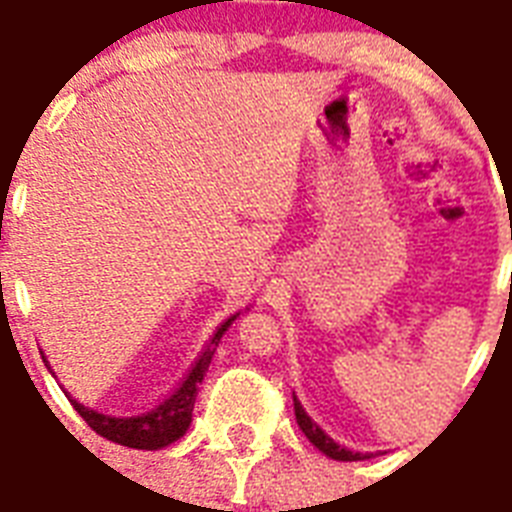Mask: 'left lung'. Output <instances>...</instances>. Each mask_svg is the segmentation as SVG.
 Wrapping results in <instances>:
<instances>
[{"label":"left lung","instance_id":"obj_1","mask_svg":"<svg viewBox=\"0 0 512 512\" xmlns=\"http://www.w3.org/2000/svg\"><path fill=\"white\" fill-rule=\"evenodd\" d=\"M295 419H298V427L303 429V435H306L314 446L322 451V454H327L330 459H338V462H357V459H368V456H362V454H354V451H346L343 446H338L333 438H327L325 432L314 424V421L308 419L306 411H303V405L295 400Z\"/></svg>","mask_w":512,"mask_h":512}]
</instances>
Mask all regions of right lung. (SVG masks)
<instances>
[{"label":"right lung","instance_id":"obj_1","mask_svg":"<svg viewBox=\"0 0 512 512\" xmlns=\"http://www.w3.org/2000/svg\"><path fill=\"white\" fill-rule=\"evenodd\" d=\"M233 319H236V314L225 319V322L214 330V335L209 338L204 351L198 354V360H195L193 368L187 370L185 381L158 405H152V408H147V411L142 413H131V416H109V413L91 411V408H85V405H80L77 400H72L74 411L83 416L85 424H88L96 435L112 440V443H120V446L144 448V451H155V448L169 446V443L182 438L185 429L190 427L195 395H198V384L204 381L206 370H209V362H212L214 351H217V343H220L222 333L228 330Z\"/></svg>","mask_w":512,"mask_h":512}]
</instances>
